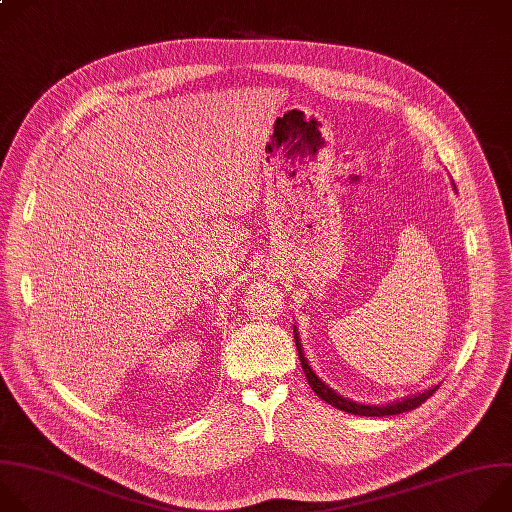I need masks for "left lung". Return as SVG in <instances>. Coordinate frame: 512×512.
I'll return each mask as SVG.
<instances>
[{
    "label": "left lung",
    "instance_id": "left-lung-1",
    "mask_svg": "<svg viewBox=\"0 0 512 512\" xmlns=\"http://www.w3.org/2000/svg\"><path fill=\"white\" fill-rule=\"evenodd\" d=\"M454 185V183H452ZM456 189V185H454ZM294 329V343H296V349H298V359H300V365H302V371L306 375V379H309V385L313 387V391L323 399L327 401L329 405L337 407V410L341 412H347V414H353V416H365V418H383V416H395V414H403V412H410L414 410V407L422 405V401H426L440 385H432L420 393H414V395H405L401 399H393L389 403H361V401H353L341 393H337L333 387H329L317 373L315 369L311 367L309 359H306L304 355V349H302V343H300V337H298V329L296 325L292 327Z\"/></svg>",
    "mask_w": 512,
    "mask_h": 512
}]
</instances>
